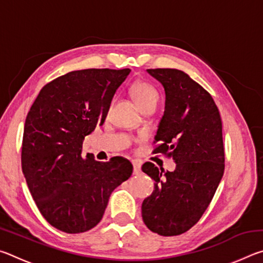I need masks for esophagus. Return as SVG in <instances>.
<instances>
[{"instance_id":"obj_1","label":"esophagus","mask_w":263,"mask_h":263,"mask_svg":"<svg viewBox=\"0 0 263 263\" xmlns=\"http://www.w3.org/2000/svg\"><path fill=\"white\" fill-rule=\"evenodd\" d=\"M132 164H133V174L139 175L140 172H141V163H140V161H138V160H133Z\"/></svg>"}]
</instances>
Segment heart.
Wrapping results in <instances>:
<instances>
[{
  "mask_svg": "<svg viewBox=\"0 0 263 263\" xmlns=\"http://www.w3.org/2000/svg\"><path fill=\"white\" fill-rule=\"evenodd\" d=\"M132 96L135 97L137 104L140 106V109L148 104H153L159 102V92L153 86L146 82H138L133 84L131 88Z\"/></svg>",
  "mask_w": 263,
  "mask_h": 263,
  "instance_id": "obj_1",
  "label": "heart"
}]
</instances>
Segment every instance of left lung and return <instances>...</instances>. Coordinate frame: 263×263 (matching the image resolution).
<instances>
[{
	"mask_svg": "<svg viewBox=\"0 0 263 263\" xmlns=\"http://www.w3.org/2000/svg\"><path fill=\"white\" fill-rule=\"evenodd\" d=\"M164 89V112L158 125L154 153H167L173 172L145 162L142 172L155 181L144 199L145 225L164 237L184 233L199 220L224 174L221 119L215 101L188 74L174 68L146 70Z\"/></svg>",
	"mask_w": 263,
	"mask_h": 263,
	"instance_id": "left-lung-1",
	"label": "left lung"
}]
</instances>
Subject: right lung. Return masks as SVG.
I'll list each match as a JSON object with an SVG mask.
<instances>
[{"mask_svg":"<svg viewBox=\"0 0 263 263\" xmlns=\"http://www.w3.org/2000/svg\"><path fill=\"white\" fill-rule=\"evenodd\" d=\"M131 69L73 70L44 87L25 119L22 171L43 217L66 233L99 224L112 191L131 176L128 160L82 158L84 137L102 126Z\"/></svg>","mask_w":263,"mask_h":263,"instance_id":"right-lung-1","label":"right lung"}]
</instances>
